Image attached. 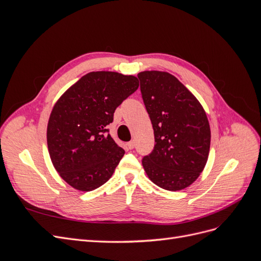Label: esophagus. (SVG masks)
<instances>
[{"instance_id": "34e87169", "label": "esophagus", "mask_w": 261, "mask_h": 261, "mask_svg": "<svg viewBox=\"0 0 261 261\" xmlns=\"http://www.w3.org/2000/svg\"><path fill=\"white\" fill-rule=\"evenodd\" d=\"M127 147H128L129 149H134V148H135V141L130 140L129 143H127Z\"/></svg>"}]
</instances>
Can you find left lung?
I'll use <instances>...</instances> for the list:
<instances>
[{
  "label": "left lung",
  "mask_w": 261,
  "mask_h": 261,
  "mask_svg": "<svg viewBox=\"0 0 261 261\" xmlns=\"http://www.w3.org/2000/svg\"><path fill=\"white\" fill-rule=\"evenodd\" d=\"M138 78L155 143L143 167L155 185L181 191L198 178L207 163L211 138L207 114L175 76L145 70Z\"/></svg>",
  "instance_id": "1"
}]
</instances>
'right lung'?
<instances>
[{"instance_id": "add662e5", "label": "right lung", "mask_w": 261, "mask_h": 261, "mask_svg": "<svg viewBox=\"0 0 261 261\" xmlns=\"http://www.w3.org/2000/svg\"><path fill=\"white\" fill-rule=\"evenodd\" d=\"M133 75L91 72L62 94L54 105L46 128L51 161L68 185L90 192L114 173L125 151L107 126L115 109L138 89Z\"/></svg>"}]
</instances>
